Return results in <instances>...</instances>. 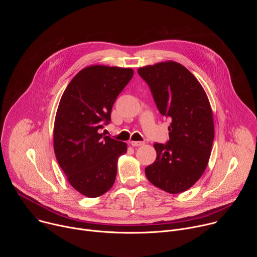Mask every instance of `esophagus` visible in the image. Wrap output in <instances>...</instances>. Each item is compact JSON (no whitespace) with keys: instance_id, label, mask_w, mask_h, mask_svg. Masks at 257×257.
Wrapping results in <instances>:
<instances>
[{"instance_id":"34e87169","label":"esophagus","mask_w":257,"mask_h":257,"mask_svg":"<svg viewBox=\"0 0 257 257\" xmlns=\"http://www.w3.org/2000/svg\"><path fill=\"white\" fill-rule=\"evenodd\" d=\"M130 144L133 146V148H136V146L143 145V142H141V141H131Z\"/></svg>"}]
</instances>
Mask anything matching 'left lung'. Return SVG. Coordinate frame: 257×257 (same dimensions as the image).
Listing matches in <instances>:
<instances>
[{
    "instance_id": "obj_1",
    "label": "left lung",
    "mask_w": 257,
    "mask_h": 257,
    "mask_svg": "<svg viewBox=\"0 0 257 257\" xmlns=\"http://www.w3.org/2000/svg\"><path fill=\"white\" fill-rule=\"evenodd\" d=\"M151 88L160 113L170 118V140L154 144L157 159L145 168L146 178L166 192L189 189L203 174L214 137L211 107L192 73L177 62L138 69Z\"/></svg>"
}]
</instances>
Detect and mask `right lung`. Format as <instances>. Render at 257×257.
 Masks as SVG:
<instances>
[{
  "label": "right lung",
  "instance_id": "add662e5",
  "mask_svg": "<svg viewBox=\"0 0 257 257\" xmlns=\"http://www.w3.org/2000/svg\"><path fill=\"white\" fill-rule=\"evenodd\" d=\"M133 76L130 68L101 65L82 69L65 89L56 114L54 150L71 186L87 197L115 183L118 158L127 144L98 133L111 121L117 96Z\"/></svg>",
  "mask_w": 257,
  "mask_h": 257
}]
</instances>
